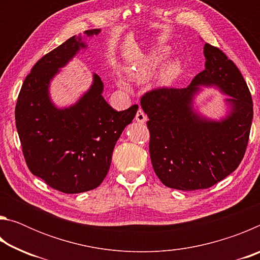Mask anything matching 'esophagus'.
I'll use <instances>...</instances> for the list:
<instances>
[{
	"label": "esophagus",
	"mask_w": 260,
	"mask_h": 260,
	"mask_svg": "<svg viewBox=\"0 0 260 260\" xmlns=\"http://www.w3.org/2000/svg\"><path fill=\"white\" fill-rule=\"evenodd\" d=\"M135 120L140 122V124H144V122L147 121V116H146V113L143 112V110H141V109L138 110V112H136V114H135Z\"/></svg>",
	"instance_id": "1"
}]
</instances>
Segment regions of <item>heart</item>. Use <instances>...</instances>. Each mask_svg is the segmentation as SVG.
I'll list each match as a JSON object with an SVG mask.
<instances>
[{"label":"heart","mask_w":260,"mask_h":260,"mask_svg":"<svg viewBox=\"0 0 260 260\" xmlns=\"http://www.w3.org/2000/svg\"><path fill=\"white\" fill-rule=\"evenodd\" d=\"M167 54H169V50L166 48H155V49H152L149 54L144 56L142 59L136 61L133 67L127 69V73L136 81L147 80L160 67L162 60L166 58ZM180 70H181V61L179 58L174 57V58L169 59L162 65L159 74H158V83L161 86H167L172 83L179 76ZM118 83L122 88H126V85L122 81H119Z\"/></svg>","instance_id":"heart-1"}]
</instances>
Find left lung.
Masks as SVG:
<instances>
[{
  "label": "left lung",
  "mask_w": 260,
  "mask_h": 260,
  "mask_svg": "<svg viewBox=\"0 0 260 260\" xmlns=\"http://www.w3.org/2000/svg\"><path fill=\"white\" fill-rule=\"evenodd\" d=\"M203 52L204 71L188 87L155 89L141 99L149 118L153 171L166 187L178 190L210 188L234 172L252 124L251 94L240 70L209 43ZM202 86L217 87L228 96L225 116L213 120L198 111L196 98Z\"/></svg>",
  "instance_id": "1"
}]
</instances>
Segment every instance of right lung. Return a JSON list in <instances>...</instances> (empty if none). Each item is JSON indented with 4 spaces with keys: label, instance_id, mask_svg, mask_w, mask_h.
<instances>
[{
    "label": "right lung",
    "instance_id": "add662e5",
    "mask_svg": "<svg viewBox=\"0 0 260 260\" xmlns=\"http://www.w3.org/2000/svg\"><path fill=\"white\" fill-rule=\"evenodd\" d=\"M101 29L85 30L61 43L34 65L21 86L16 105V127L28 169L48 186L65 193L99 187L109 172L113 148L139 107L116 111L104 100V85L93 82L76 103L59 108L50 85L61 69L87 49L86 38Z\"/></svg>",
    "mask_w": 260,
    "mask_h": 260
}]
</instances>
